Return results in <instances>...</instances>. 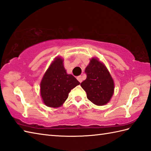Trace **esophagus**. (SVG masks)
<instances>
[{
  "instance_id": "esophagus-1",
  "label": "esophagus",
  "mask_w": 151,
  "mask_h": 151,
  "mask_svg": "<svg viewBox=\"0 0 151 151\" xmlns=\"http://www.w3.org/2000/svg\"><path fill=\"white\" fill-rule=\"evenodd\" d=\"M77 80L78 81V82H80V83H81L82 82V76H77Z\"/></svg>"
}]
</instances>
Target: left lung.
I'll list each match as a JSON object with an SVG mask.
<instances>
[{"mask_svg": "<svg viewBox=\"0 0 151 151\" xmlns=\"http://www.w3.org/2000/svg\"><path fill=\"white\" fill-rule=\"evenodd\" d=\"M86 79L81 85L93 103L102 106L110 101L114 90V83L110 73L97 58H92L86 67Z\"/></svg>", "mask_w": 151, "mask_h": 151, "instance_id": "left-lung-1", "label": "left lung"}]
</instances>
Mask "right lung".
<instances>
[{"mask_svg":"<svg viewBox=\"0 0 151 151\" xmlns=\"http://www.w3.org/2000/svg\"><path fill=\"white\" fill-rule=\"evenodd\" d=\"M80 82L72 75H68L63 67V60L56 58L51 63L41 82V95L47 106H62L72 89Z\"/></svg>","mask_w":151,"mask_h":151,"instance_id":"right-lung-1","label":"right lung"}]
</instances>
